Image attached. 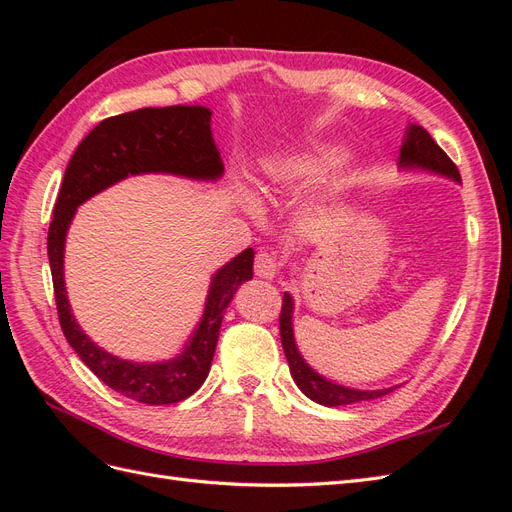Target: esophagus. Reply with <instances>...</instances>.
<instances>
[{
    "mask_svg": "<svg viewBox=\"0 0 512 512\" xmlns=\"http://www.w3.org/2000/svg\"><path fill=\"white\" fill-rule=\"evenodd\" d=\"M254 271L258 277H262V280H273V277L277 275V258L267 252L256 254Z\"/></svg>",
    "mask_w": 512,
    "mask_h": 512,
    "instance_id": "obj_1",
    "label": "esophagus"
}]
</instances>
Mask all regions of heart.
<instances>
[{
	"label": "heart",
	"mask_w": 512,
	"mask_h": 512,
	"mask_svg": "<svg viewBox=\"0 0 512 512\" xmlns=\"http://www.w3.org/2000/svg\"><path fill=\"white\" fill-rule=\"evenodd\" d=\"M346 158V149L337 145H320L307 151L275 153V156L265 158L260 166L262 188L267 192H297L301 185L333 173V170L346 162ZM232 192H235L237 203L243 211L250 215L260 213V200L250 183L235 179L232 181Z\"/></svg>",
	"instance_id": "obj_1"
}]
</instances>
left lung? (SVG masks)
<instances>
[{
	"instance_id": "1",
	"label": "left lung",
	"mask_w": 512,
	"mask_h": 512,
	"mask_svg": "<svg viewBox=\"0 0 512 512\" xmlns=\"http://www.w3.org/2000/svg\"><path fill=\"white\" fill-rule=\"evenodd\" d=\"M399 168L404 170H425V173H433L446 177L451 181L461 183L459 170L453 164V160L446 156V153L433 141L429 132L423 126H416V123H408L404 143H401L399 151ZM292 312H294V299L290 292H284L282 301V314H280V331H282V346L286 352V361L290 367V374L294 384L299 386L301 393L307 395L312 401L320 406L335 408V406H350V404H361V401L378 399L386 393L395 391L399 384L389 386V389H376V391H363V389H350V386L337 384L309 365L297 346V339H294V324H292Z\"/></svg>"
}]
</instances>
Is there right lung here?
I'll return each instance as SVG.
<instances>
[{"label":"right lung","instance_id":"1","mask_svg":"<svg viewBox=\"0 0 512 512\" xmlns=\"http://www.w3.org/2000/svg\"><path fill=\"white\" fill-rule=\"evenodd\" d=\"M211 115L207 106L177 104L138 108L100 121L68 162L49 226L46 250L59 324L68 344L106 386L149 406L177 404L194 395L205 382L218 346L224 309L237 288L254 275V250L247 247L213 273L203 316L177 356L160 363H136L100 348L76 322L64 280L66 235L76 209L121 179L162 173L194 181H218L224 175V162L211 134Z\"/></svg>","mask_w":512,"mask_h":512}]
</instances>
